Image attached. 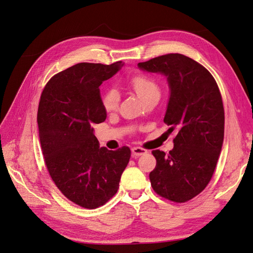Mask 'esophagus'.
Wrapping results in <instances>:
<instances>
[{
    "instance_id": "34e87169",
    "label": "esophagus",
    "mask_w": 253,
    "mask_h": 253,
    "mask_svg": "<svg viewBox=\"0 0 253 253\" xmlns=\"http://www.w3.org/2000/svg\"><path fill=\"white\" fill-rule=\"evenodd\" d=\"M131 152H132V156L137 158V157H141V156H144V154L147 153V150L144 149V148H141V147H133L131 149Z\"/></svg>"
}]
</instances>
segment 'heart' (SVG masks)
I'll use <instances>...</instances> for the list:
<instances>
[{
    "label": "heart",
    "mask_w": 253,
    "mask_h": 253,
    "mask_svg": "<svg viewBox=\"0 0 253 253\" xmlns=\"http://www.w3.org/2000/svg\"><path fill=\"white\" fill-rule=\"evenodd\" d=\"M130 86L141 101H145L152 95H160V88L156 81L143 75H136L130 81ZM103 107L106 111L111 112L118 109L119 96L115 90L106 91L103 95Z\"/></svg>",
    "instance_id": "1"
}]
</instances>
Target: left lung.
I'll list each match as a JSON object with an SVG mask.
<instances>
[{"instance_id":"8db88e82","label":"left lung","mask_w":253,"mask_h":253,"mask_svg":"<svg viewBox=\"0 0 253 253\" xmlns=\"http://www.w3.org/2000/svg\"><path fill=\"white\" fill-rule=\"evenodd\" d=\"M143 71L160 73L168 82L164 123L177 132L168 154L153 150L157 166L149 177L161 197L184 203L210 182L222 151L225 115L221 93L211 73L194 60L169 53L138 63Z\"/></svg>"}]
</instances>
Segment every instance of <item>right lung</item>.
I'll return each instance as SVG.
<instances>
[{
  "mask_svg": "<svg viewBox=\"0 0 253 253\" xmlns=\"http://www.w3.org/2000/svg\"><path fill=\"white\" fill-rule=\"evenodd\" d=\"M122 66L76 64L52 77L41 95L39 136L47 169L65 197L87 209L117 193L131 154L126 146L100 147L93 128L107 118L100 86Z\"/></svg>",
  "mask_w": 253,
  "mask_h": 253,
  "instance_id": "add662e5",
  "label": "right lung"
}]
</instances>
